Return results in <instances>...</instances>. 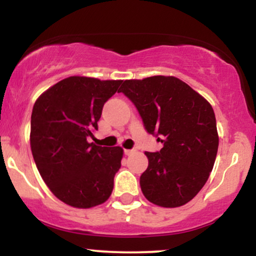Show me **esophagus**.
I'll return each mask as SVG.
<instances>
[{"label": "esophagus", "mask_w": 256, "mask_h": 256, "mask_svg": "<svg viewBox=\"0 0 256 256\" xmlns=\"http://www.w3.org/2000/svg\"><path fill=\"white\" fill-rule=\"evenodd\" d=\"M134 152H136V149H125L124 150L125 155H132Z\"/></svg>", "instance_id": "esophagus-1"}]
</instances>
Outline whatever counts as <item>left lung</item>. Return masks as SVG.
<instances>
[{
  "label": "left lung",
  "mask_w": 256,
  "mask_h": 256,
  "mask_svg": "<svg viewBox=\"0 0 256 256\" xmlns=\"http://www.w3.org/2000/svg\"><path fill=\"white\" fill-rule=\"evenodd\" d=\"M118 92L134 104L146 132L164 144L160 152H146L148 168L140 178L143 195L166 208L188 204L204 188L216 158L212 106L176 77L125 80Z\"/></svg>",
  "instance_id": "left-lung-1"
}]
</instances>
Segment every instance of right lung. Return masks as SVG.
Returning a JSON list of instances; mask_svg holds the SVG:
<instances>
[{
  "instance_id": "right-lung-1",
  "label": "right lung",
  "mask_w": 256,
  "mask_h": 256,
  "mask_svg": "<svg viewBox=\"0 0 256 256\" xmlns=\"http://www.w3.org/2000/svg\"><path fill=\"white\" fill-rule=\"evenodd\" d=\"M122 80L70 77L38 98L31 116L34 160L50 192L66 204L90 208L107 201L122 166L120 146L89 143L102 108Z\"/></svg>"
}]
</instances>
